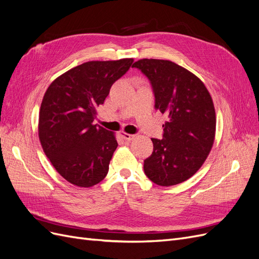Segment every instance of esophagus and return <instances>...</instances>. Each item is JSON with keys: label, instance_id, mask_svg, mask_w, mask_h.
<instances>
[{"label": "esophagus", "instance_id": "obj_1", "mask_svg": "<svg viewBox=\"0 0 259 259\" xmlns=\"http://www.w3.org/2000/svg\"><path fill=\"white\" fill-rule=\"evenodd\" d=\"M121 136L123 137L124 140H126V142H131V140H133L135 138V135H132V134H127V133H124L122 132L121 133Z\"/></svg>", "mask_w": 259, "mask_h": 259}]
</instances>
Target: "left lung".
Here are the masks:
<instances>
[{
  "mask_svg": "<svg viewBox=\"0 0 259 259\" xmlns=\"http://www.w3.org/2000/svg\"><path fill=\"white\" fill-rule=\"evenodd\" d=\"M132 67L148 77L155 109L168 117L163 138H151L153 152L144 161L145 174L163 187L183 183L197 173L213 147V99L197 75L173 61L145 58Z\"/></svg>",
  "mask_w": 259,
  "mask_h": 259,
  "instance_id": "obj_1",
  "label": "left lung"
}]
</instances>
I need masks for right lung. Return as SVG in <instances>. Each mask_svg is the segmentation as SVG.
I'll use <instances>...</instances> for the list:
<instances>
[{
  "instance_id": "add662e5",
  "label": "right lung",
  "mask_w": 259,
  "mask_h": 259,
  "mask_svg": "<svg viewBox=\"0 0 259 259\" xmlns=\"http://www.w3.org/2000/svg\"><path fill=\"white\" fill-rule=\"evenodd\" d=\"M133 58L89 61L54 80L38 116V138L53 166L70 184L93 187L103 180L117 147L114 133L94 124L112 84Z\"/></svg>"
}]
</instances>
